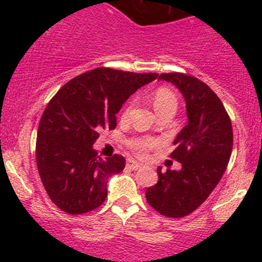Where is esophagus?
<instances>
[{
	"instance_id": "1",
	"label": "esophagus",
	"mask_w": 262,
	"mask_h": 262,
	"mask_svg": "<svg viewBox=\"0 0 262 262\" xmlns=\"http://www.w3.org/2000/svg\"><path fill=\"white\" fill-rule=\"evenodd\" d=\"M127 166L129 167V169H132V170H139L140 167H141V165L139 164V162H137L135 160L128 159V160H127Z\"/></svg>"
}]
</instances>
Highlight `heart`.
I'll return each instance as SVG.
<instances>
[{"label":"heart","instance_id":"b5f03b06","mask_svg":"<svg viewBox=\"0 0 262 262\" xmlns=\"http://www.w3.org/2000/svg\"><path fill=\"white\" fill-rule=\"evenodd\" d=\"M151 101L154 104L155 111L158 114L165 113V112H172L175 113L177 107H179V98H177L176 93L169 87H158L151 95ZM130 110V103H128L125 106L124 111H123L122 116L127 117ZM158 144L154 138H143V137H137V138H130L127 140V145L130 150H133L135 154L138 155H144L148 150L154 148Z\"/></svg>","mask_w":262,"mask_h":262}]
</instances>
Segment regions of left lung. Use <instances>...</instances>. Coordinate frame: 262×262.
Returning <instances> with one entry per match:
<instances>
[{
	"mask_svg": "<svg viewBox=\"0 0 262 262\" xmlns=\"http://www.w3.org/2000/svg\"><path fill=\"white\" fill-rule=\"evenodd\" d=\"M186 101L188 123L176 137L171 158L180 171L158 167L159 181L146 189L150 206L165 217L182 218L202 204L221 181L233 149V128L227 111L210 87L181 73L161 74Z\"/></svg>",
	"mask_w": 262,
	"mask_h": 262,
	"instance_id": "obj_1",
	"label": "left lung"
}]
</instances>
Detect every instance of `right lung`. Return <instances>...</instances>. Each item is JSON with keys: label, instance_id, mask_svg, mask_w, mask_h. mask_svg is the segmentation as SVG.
Here are the masks:
<instances>
[{"label": "right lung", "instance_id": "1", "mask_svg": "<svg viewBox=\"0 0 262 262\" xmlns=\"http://www.w3.org/2000/svg\"><path fill=\"white\" fill-rule=\"evenodd\" d=\"M158 74L97 68L65 83L50 100L39 122L35 159L48 196L69 214L98 208L107 182L122 172V155L102 159L92 148L101 129L117 127L116 114L138 89Z\"/></svg>", "mask_w": 262, "mask_h": 262}]
</instances>
